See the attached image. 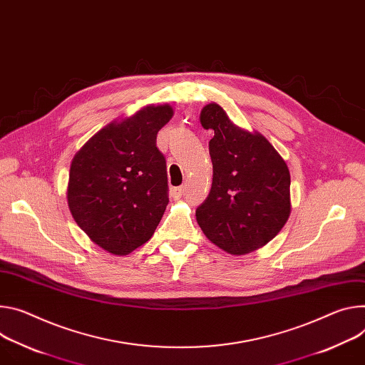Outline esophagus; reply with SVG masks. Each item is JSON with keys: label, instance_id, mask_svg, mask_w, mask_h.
Here are the masks:
<instances>
[{"label": "esophagus", "instance_id": "esophagus-1", "mask_svg": "<svg viewBox=\"0 0 365 365\" xmlns=\"http://www.w3.org/2000/svg\"><path fill=\"white\" fill-rule=\"evenodd\" d=\"M183 193H185V186H178V187L172 189V195L175 197H180V196H183Z\"/></svg>", "mask_w": 365, "mask_h": 365}]
</instances>
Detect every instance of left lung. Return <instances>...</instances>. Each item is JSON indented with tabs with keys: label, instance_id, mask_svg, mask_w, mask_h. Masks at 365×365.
I'll return each instance as SVG.
<instances>
[{
	"label": "left lung",
	"instance_id": "left-lung-1",
	"mask_svg": "<svg viewBox=\"0 0 365 365\" xmlns=\"http://www.w3.org/2000/svg\"><path fill=\"white\" fill-rule=\"evenodd\" d=\"M201 123L214 130L212 186L196 221L224 252L250 253L271 242L289 217V170L267 138L236 126L220 105H207Z\"/></svg>",
	"mask_w": 365,
	"mask_h": 365
}]
</instances>
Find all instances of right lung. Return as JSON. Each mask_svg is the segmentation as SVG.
<instances>
[{
	"label": "right lung",
	"instance_id": "add662e5",
	"mask_svg": "<svg viewBox=\"0 0 365 365\" xmlns=\"http://www.w3.org/2000/svg\"><path fill=\"white\" fill-rule=\"evenodd\" d=\"M172 116L169 105L147 106L98 130L73 158L70 211L109 253L128 255L148 242L169 204L165 158L155 143Z\"/></svg>",
	"mask_w": 365,
	"mask_h": 365
}]
</instances>
